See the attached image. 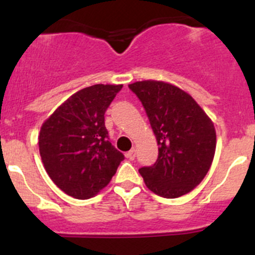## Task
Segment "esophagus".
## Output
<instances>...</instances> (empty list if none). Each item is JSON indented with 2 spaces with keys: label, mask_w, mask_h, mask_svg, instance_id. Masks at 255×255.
Wrapping results in <instances>:
<instances>
[{
  "label": "esophagus",
  "mask_w": 255,
  "mask_h": 255,
  "mask_svg": "<svg viewBox=\"0 0 255 255\" xmlns=\"http://www.w3.org/2000/svg\"><path fill=\"white\" fill-rule=\"evenodd\" d=\"M135 149L133 148V149H130L129 151H127V153H126V156H127L128 159H129V160H134V158H135Z\"/></svg>",
  "instance_id": "34e87169"
}]
</instances>
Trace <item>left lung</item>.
Wrapping results in <instances>:
<instances>
[{
    "label": "left lung",
    "mask_w": 255,
    "mask_h": 255,
    "mask_svg": "<svg viewBox=\"0 0 255 255\" xmlns=\"http://www.w3.org/2000/svg\"><path fill=\"white\" fill-rule=\"evenodd\" d=\"M145 109L159 155L140 168L146 187L166 199L189 194L206 176L216 151L213 122L200 105L169 82L144 80L128 85Z\"/></svg>",
    "instance_id": "obj_1"
}]
</instances>
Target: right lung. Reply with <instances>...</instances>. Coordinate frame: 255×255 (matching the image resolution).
<instances>
[{
	"mask_svg": "<svg viewBox=\"0 0 255 255\" xmlns=\"http://www.w3.org/2000/svg\"><path fill=\"white\" fill-rule=\"evenodd\" d=\"M123 85L97 84L71 95L44 121L39 133L43 165L54 184L79 200L94 197L125 159L109 140L105 112Z\"/></svg>",
	"mask_w": 255,
	"mask_h": 255,
	"instance_id": "1",
	"label": "right lung"
}]
</instances>
